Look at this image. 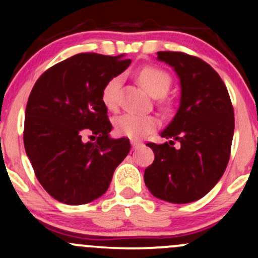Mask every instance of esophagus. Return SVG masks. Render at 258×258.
I'll return each mask as SVG.
<instances>
[{"label": "esophagus", "instance_id": "esophagus-1", "mask_svg": "<svg viewBox=\"0 0 258 258\" xmlns=\"http://www.w3.org/2000/svg\"><path fill=\"white\" fill-rule=\"evenodd\" d=\"M131 145H132V148H134V150H137V148H139L140 146H141L142 144H141V142L135 141V140H132V141H131Z\"/></svg>", "mask_w": 258, "mask_h": 258}]
</instances>
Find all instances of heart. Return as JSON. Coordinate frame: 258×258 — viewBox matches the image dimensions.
Returning <instances> with one entry per match:
<instances>
[{
	"label": "heart",
	"mask_w": 258,
	"mask_h": 258,
	"mask_svg": "<svg viewBox=\"0 0 258 258\" xmlns=\"http://www.w3.org/2000/svg\"><path fill=\"white\" fill-rule=\"evenodd\" d=\"M140 85L153 97H163L170 91L172 79L165 70L156 66H147L137 74ZM119 77L107 81L101 92V101L107 110H116L118 105ZM163 108H168V103L163 101ZM160 124V121L151 114L123 113L114 119V131L119 136L140 140L152 134Z\"/></svg>",
	"instance_id": "heart-1"
}]
</instances>
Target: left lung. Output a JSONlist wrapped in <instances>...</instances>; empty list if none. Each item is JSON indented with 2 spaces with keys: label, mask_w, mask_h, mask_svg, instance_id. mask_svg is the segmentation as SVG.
<instances>
[{
  "label": "left lung",
  "mask_w": 258,
  "mask_h": 258,
  "mask_svg": "<svg viewBox=\"0 0 258 258\" xmlns=\"http://www.w3.org/2000/svg\"><path fill=\"white\" fill-rule=\"evenodd\" d=\"M157 54L177 72L181 102L161 134L170 141L147 144L155 161L145 170V183L157 199L188 204L209 194L227 167L235 130L233 106L226 85L207 62L183 52Z\"/></svg>",
  "instance_id": "obj_1"
}]
</instances>
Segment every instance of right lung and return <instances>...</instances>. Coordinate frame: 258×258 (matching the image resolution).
<instances>
[{"mask_svg": "<svg viewBox=\"0 0 258 258\" xmlns=\"http://www.w3.org/2000/svg\"><path fill=\"white\" fill-rule=\"evenodd\" d=\"M130 63L122 56L79 53L36 81L26 106L23 144L38 182L57 201L83 205L102 196L128 155V140L108 136L112 124L101 92Z\"/></svg>", "mask_w": 258, "mask_h": 258, "instance_id": "1", "label": "right lung"}]
</instances>
